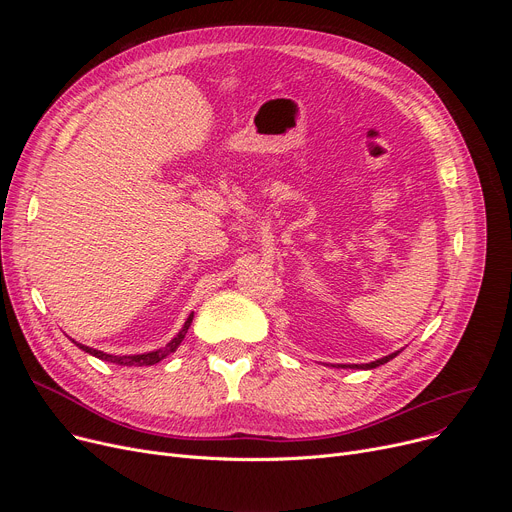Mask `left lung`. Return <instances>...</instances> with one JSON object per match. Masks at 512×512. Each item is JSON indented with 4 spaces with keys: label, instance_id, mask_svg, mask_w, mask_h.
Segmentation results:
<instances>
[{
    "label": "left lung",
    "instance_id": "1",
    "mask_svg": "<svg viewBox=\"0 0 512 512\" xmlns=\"http://www.w3.org/2000/svg\"><path fill=\"white\" fill-rule=\"evenodd\" d=\"M400 351H396V353H390V355H386V357H382V359H375V361H371V363H361V365H357V363H340V365H332V367H338V369H375V367H380V365H384V363H388L390 359H394L396 355H398Z\"/></svg>",
    "mask_w": 512,
    "mask_h": 512
}]
</instances>
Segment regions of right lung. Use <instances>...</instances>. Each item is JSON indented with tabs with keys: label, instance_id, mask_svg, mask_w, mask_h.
Instances as JSON below:
<instances>
[{
	"label": "right lung",
	"instance_id": "right-lung-1",
	"mask_svg": "<svg viewBox=\"0 0 512 512\" xmlns=\"http://www.w3.org/2000/svg\"><path fill=\"white\" fill-rule=\"evenodd\" d=\"M193 315L195 313H191L186 317V321H184V326H182V330L166 344V346H161V348H157V351H151V353H141V355H107V353H103V351H97V348H91V346H85V344H80V342H74L78 348H83L85 353H89V355H93V357H97V359H101V361H110V363H116V365H124V367H143V365H155V363H159L161 359H166L168 355H172L176 348L180 346V342L184 340V336H186V332H188V328H191V324H193Z\"/></svg>",
	"mask_w": 512,
	"mask_h": 512
}]
</instances>
